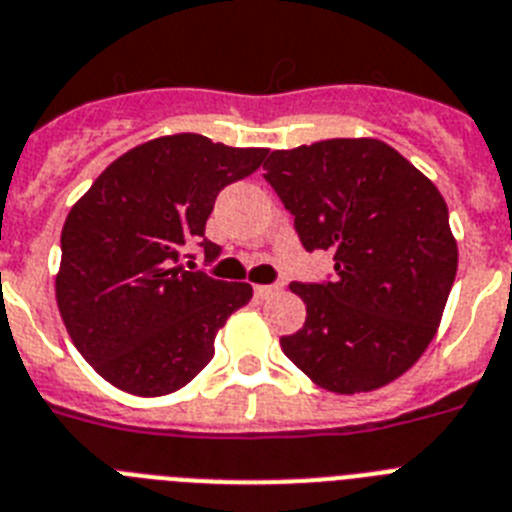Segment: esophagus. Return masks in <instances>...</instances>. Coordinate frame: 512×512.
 <instances>
[{
    "label": "esophagus",
    "instance_id": "1",
    "mask_svg": "<svg viewBox=\"0 0 512 512\" xmlns=\"http://www.w3.org/2000/svg\"><path fill=\"white\" fill-rule=\"evenodd\" d=\"M276 291H281V286H278V283H257L255 286L257 299H265V296L276 294Z\"/></svg>",
    "mask_w": 512,
    "mask_h": 512
}]
</instances>
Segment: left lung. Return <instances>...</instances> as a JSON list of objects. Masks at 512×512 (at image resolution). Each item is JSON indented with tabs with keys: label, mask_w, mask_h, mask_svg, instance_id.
<instances>
[{
	"label": "left lung",
	"mask_w": 512,
	"mask_h": 512,
	"mask_svg": "<svg viewBox=\"0 0 512 512\" xmlns=\"http://www.w3.org/2000/svg\"><path fill=\"white\" fill-rule=\"evenodd\" d=\"M263 169L304 249H325L336 263L322 281L291 283L307 320L281 338L283 354L333 393L388 385L424 354L453 289L448 205L380 140L273 150Z\"/></svg>",
	"instance_id": "obj_1"
}]
</instances>
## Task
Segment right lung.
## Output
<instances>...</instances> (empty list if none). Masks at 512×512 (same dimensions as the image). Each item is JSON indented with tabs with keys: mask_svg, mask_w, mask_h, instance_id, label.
<instances>
[{
	"mask_svg": "<svg viewBox=\"0 0 512 512\" xmlns=\"http://www.w3.org/2000/svg\"><path fill=\"white\" fill-rule=\"evenodd\" d=\"M265 148H229L203 135L158 137L111 163L62 229L57 304L72 343L103 380L132 395L184 388L213 359L249 283L195 268L221 247L205 236L223 187L255 174ZM185 265L182 266L181 263Z\"/></svg>",
	"mask_w": 512,
	"mask_h": 512,
	"instance_id": "1",
	"label": "right lung"
}]
</instances>
